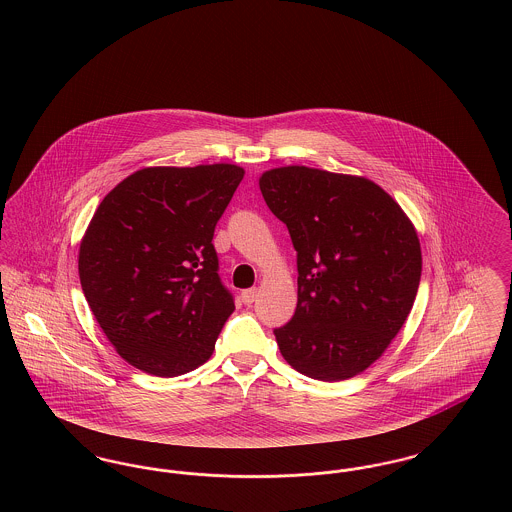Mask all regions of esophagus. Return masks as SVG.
<instances>
[{
	"label": "esophagus",
	"mask_w": 512,
	"mask_h": 512,
	"mask_svg": "<svg viewBox=\"0 0 512 512\" xmlns=\"http://www.w3.org/2000/svg\"><path fill=\"white\" fill-rule=\"evenodd\" d=\"M255 300H257V288H249V290H243V292H241V302H243L245 306H251Z\"/></svg>",
	"instance_id": "1"
}]
</instances>
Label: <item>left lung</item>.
Returning <instances> with one entry per match:
<instances>
[{
  "instance_id": "obj_1",
  "label": "left lung",
  "mask_w": 512,
  "mask_h": 512,
  "mask_svg": "<svg viewBox=\"0 0 512 512\" xmlns=\"http://www.w3.org/2000/svg\"><path fill=\"white\" fill-rule=\"evenodd\" d=\"M259 187L298 265V304L275 329L278 349L314 380L353 378L382 356L413 308L423 265L417 232L364 177L288 165L265 171Z\"/></svg>"
}]
</instances>
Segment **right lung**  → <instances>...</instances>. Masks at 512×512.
<instances>
[{"label": "right lung", "mask_w": 512, "mask_h": 512, "mask_svg": "<svg viewBox=\"0 0 512 512\" xmlns=\"http://www.w3.org/2000/svg\"><path fill=\"white\" fill-rule=\"evenodd\" d=\"M243 173L230 163L146 167L95 210L79 245L81 290L128 364L173 378L210 358L236 310L212 237Z\"/></svg>", "instance_id": "add662e5"}]
</instances>
